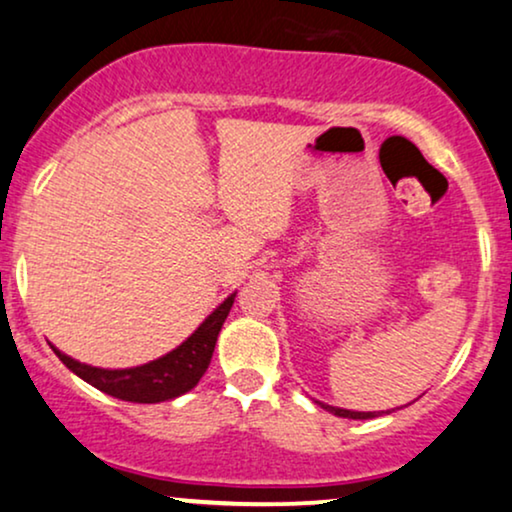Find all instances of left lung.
Here are the masks:
<instances>
[{"label":"left lung","instance_id":"obj_1","mask_svg":"<svg viewBox=\"0 0 512 512\" xmlns=\"http://www.w3.org/2000/svg\"><path fill=\"white\" fill-rule=\"evenodd\" d=\"M320 403V401H318ZM325 410H330V413L337 415V418H351V420H370V418H377L380 413H361V410H344V408H337V406H327V403H320Z\"/></svg>","mask_w":512,"mask_h":512}]
</instances>
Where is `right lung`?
Segmentation results:
<instances>
[{
	"label": "right lung",
	"instance_id": "1",
	"mask_svg": "<svg viewBox=\"0 0 512 512\" xmlns=\"http://www.w3.org/2000/svg\"><path fill=\"white\" fill-rule=\"evenodd\" d=\"M235 304V294H230L213 311L208 318L182 342L178 349H173L166 356L156 361L137 365V368L125 370H104L92 368V365L73 361L71 356L54 349L56 356L68 370H73L80 380H85L92 387H97L104 394L116 396L121 401L132 403H161L170 401L175 396L187 394L189 389L197 387V382L204 375L208 363H211L213 349H216L218 332L223 327L227 313Z\"/></svg>",
	"mask_w": 512,
	"mask_h": 512
}]
</instances>
